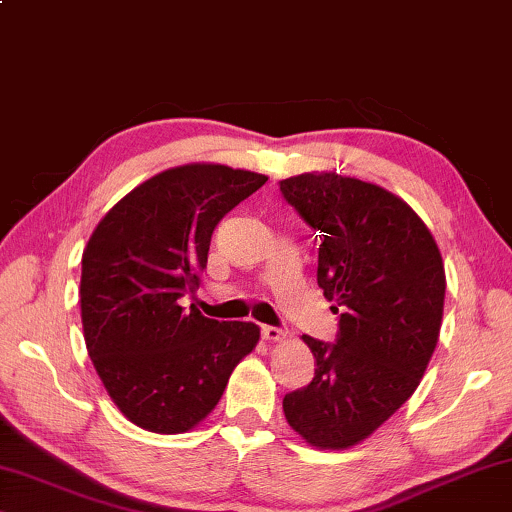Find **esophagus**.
Segmentation results:
<instances>
[{"label": "esophagus", "mask_w": 512, "mask_h": 512, "mask_svg": "<svg viewBox=\"0 0 512 512\" xmlns=\"http://www.w3.org/2000/svg\"><path fill=\"white\" fill-rule=\"evenodd\" d=\"M262 337L269 339V342H282V339L287 337V330L275 326H262Z\"/></svg>", "instance_id": "obj_1"}]
</instances>
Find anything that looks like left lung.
Instances as JSON below:
<instances>
[{
    "mask_svg": "<svg viewBox=\"0 0 512 512\" xmlns=\"http://www.w3.org/2000/svg\"><path fill=\"white\" fill-rule=\"evenodd\" d=\"M319 234L316 280L339 314L335 344L303 335L316 360L310 385L289 392V426L316 449H348L415 392L437 346L444 264L408 202L383 186L335 173L280 182Z\"/></svg>",
    "mask_w": 512,
    "mask_h": 512,
    "instance_id": "obj_1",
    "label": "left lung"
}]
</instances>
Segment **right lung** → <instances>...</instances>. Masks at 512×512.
Returning a JSON list of instances; mask_svg holds the SVG:
<instances>
[{"mask_svg":"<svg viewBox=\"0 0 512 512\" xmlns=\"http://www.w3.org/2000/svg\"><path fill=\"white\" fill-rule=\"evenodd\" d=\"M269 177L221 164L164 170L97 223L81 255V323L113 403L152 433H186L216 408L259 342L250 321H216L196 294L221 218Z\"/></svg>","mask_w":512,"mask_h":512,"instance_id":"add662e5","label":"right lung"}]
</instances>
